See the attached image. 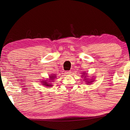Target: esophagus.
<instances>
[{"label":"esophagus","instance_id":"esophagus-1","mask_svg":"<svg viewBox=\"0 0 130 130\" xmlns=\"http://www.w3.org/2000/svg\"><path fill=\"white\" fill-rule=\"evenodd\" d=\"M72 72H71V71H70V70H69V71H67L65 72V74H70Z\"/></svg>","mask_w":130,"mask_h":130}]
</instances>
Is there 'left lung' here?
Segmentation results:
<instances>
[{"label": "left lung", "mask_w": 130, "mask_h": 130, "mask_svg": "<svg viewBox=\"0 0 130 130\" xmlns=\"http://www.w3.org/2000/svg\"><path fill=\"white\" fill-rule=\"evenodd\" d=\"M83 77H84V78H85V80H86V83H87V84H91V83H92V82H93V80H91V81H89V80H88V79L87 78H85L87 77H86V76H85V74H86V73H83Z\"/></svg>", "instance_id": "8db88e82"}]
</instances>
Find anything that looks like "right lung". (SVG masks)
I'll use <instances>...</instances> for the list:
<instances>
[{
	"label": "right lung",
	"instance_id": "1",
	"mask_svg": "<svg viewBox=\"0 0 130 130\" xmlns=\"http://www.w3.org/2000/svg\"><path fill=\"white\" fill-rule=\"evenodd\" d=\"M54 75H52V74H51V76H49V80H45V81H42V83L43 84V85H45V86H47V87H52V85L51 84V83H49L50 82H52V81H53L54 79L56 78V76H54ZM47 80H49V82H47Z\"/></svg>",
	"mask_w": 130,
	"mask_h": 130
}]
</instances>
